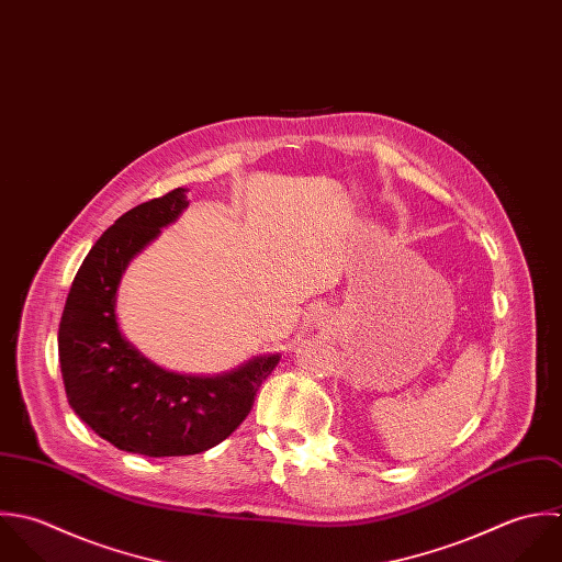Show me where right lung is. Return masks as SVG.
<instances>
[{
    "instance_id": "obj_1",
    "label": "right lung",
    "mask_w": 562,
    "mask_h": 562,
    "mask_svg": "<svg viewBox=\"0 0 562 562\" xmlns=\"http://www.w3.org/2000/svg\"><path fill=\"white\" fill-rule=\"evenodd\" d=\"M188 206L179 188L117 217L85 257L58 327L71 409L117 449L150 458L193 456L228 438L281 358L257 356L213 376L172 373L124 338L115 312L122 274Z\"/></svg>"
}]
</instances>
